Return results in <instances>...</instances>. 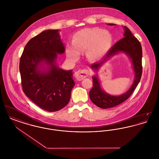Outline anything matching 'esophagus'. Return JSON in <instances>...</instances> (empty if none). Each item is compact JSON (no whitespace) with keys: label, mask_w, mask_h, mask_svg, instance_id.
I'll list each match as a JSON object with an SVG mask.
<instances>
[{"label":"esophagus","mask_w":159,"mask_h":159,"mask_svg":"<svg viewBox=\"0 0 159 159\" xmlns=\"http://www.w3.org/2000/svg\"><path fill=\"white\" fill-rule=\"evenodd\" d=\"M89 75V70L87 69H83V70H79L77 71L75 73V76L76 79L79 80L80 81L86 77L87 76Z\"/></svg>","instance_id":"34e87169"}]
</instances>
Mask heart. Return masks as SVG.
Listing matches in <instances>:
<instances>
[{"mask_svg":"<svg viewBox=\"0 0 159 159\" xmlns=\"http://www.w3.org/2000/svg\"><path fill=\"white\" fill-rule=\"evenodd\" d=\"M111 45L112 37L108 31L97 27L84 29L74 34L73 44L66 47V54L70 60L76 61L86 51L89 58L96 60L104 56Z\"/></svg>","mask_w":159,"mask_h":159,"instance_id":"heart-1","label":"heart"}]
</instances>
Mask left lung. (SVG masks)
Masks as SVG:
<instances>
[{
    "mask_svg": "<svg viewBox=\"0 0 159 159\" xmlns=\"http://www.w3.org/2000/svg\"><path fill=\"white\" fill-rule=\"evenodd\" d=\"M108 25H113V24H108ZM124 29L125 30V37L119 40L110 49L102 60L93 64L91 68L97 70L99 67L115 54L119 52H123L127 53L132 60L135 73V80L131 88L126 93L120 96H112L102 91L97 77L92 76L93 86L89 92V97L94 104L101 108L106 109L118 106L128 99L135 89L142 76V46L139 41L132 34L127 27H124Z\"/></svg>",
    "mask_w": 159,
    "mask_h": 159,
    "instance_id": "8db88e82",
    "label": "left lung"
}]
</instances>
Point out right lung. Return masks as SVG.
<instances>
[{
	"label": "right lung",
	"mask_w": 159,
	"mask_h": 159,
	"mask_svg": "<svg viewBox=\"0 0 159 159\" xmlns=\"http://www.w3.org/2000/svg\"><path fill=\"white\" fill-rule=\"evenodd\" d=\"M64 51L58 30H48L31 39L20 58L23 92L34 103L47 111H57L67 106L75 84L72 70H62L55 64L57 53ZM42 62L49 65L47 72L39 70Z\"/></svg>",
	"instance_id": "add662e5"
}]
</instances>
